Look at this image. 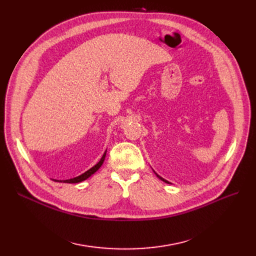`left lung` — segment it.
Listing matches in <instances>:
<instances>
[{
  "label": "left lung",
  "instance_id": "1",
  "mask_svg": "<svg viewBox=\"0 0 256 256\" xmlns=\"http://www.w3.org/2000/svg\"><path fill=\"white\" fill-rule=\"evenodd\" d=\"M156 176H158V178H160V180H163V182H167V184H169V182H167V180H164V178H160V176H158V174H156Z\"/></svg>",
  "mask_w": 256,
  "mask_h": 256
}]
</instances>
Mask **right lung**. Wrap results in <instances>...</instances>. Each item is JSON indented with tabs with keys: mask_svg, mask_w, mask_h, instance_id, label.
<instances>
[{
	"mask_svg": "<svg viewBox=\"0 0 256 256\" xmlns=\"http://www.w3.org/2000/svg\"><path fill=\"white\" fill-rule=\"evenodd\" d=\"M106 152H104V156H102V158H100V162L96 165V166H93L92 168H90L88 171H86L85 173H83V174H80V176H76V178H70V180H54L55 182H67V184H76V182H83V180H87L88 178H90L92 174H94L96 173L100 168V166L102 165V163H104V158H106Z\"/></svg>",
	"mask_w": 256,
	"mask_h": 256,
	"instance_id": "right-lung-1",
	"label": "right lung"
}]
</instances>
